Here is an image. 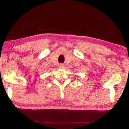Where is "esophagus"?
Wrapping results in <instances>:
<instances>
[{
    "mask_svg": "<svg viewBox=\"0 0 129 129\" xmlns=\"http://www.w3.org/2000/svg\"><path fill=\"white\" fill-rule=\"evenodd\" d=\"M59 67L60 69H63V68H64V64H63V63H60V64L59 65Z\"/></svg>",
    "mask_w": 129,
    "mask_h": 129,
    "instance_id": "34e87169",
    "label": "esophagus"
}]
</instances>
